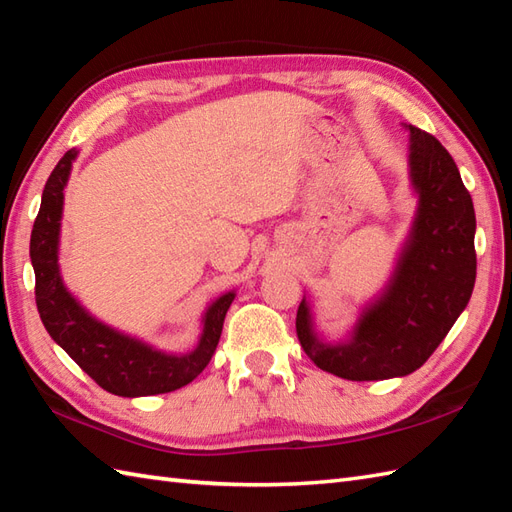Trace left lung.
Returning <instances> with one entry per match:
<instances>
[{
    "mask_svg": "<svg viewBox=\"0 0 512 512\" xmlns=\"http://www.w3.org/2000/svg\"><path fill=\"white\" fill-rule=\"evenodd\" d=\"M410 176L419 211L395 277L368 307L351 340L327 344L312 329L305 299L296 336L310 360L351 382L410 375L465 310L475 285V211L456 161L434 135L410 126Z\"/></svg>",
    "mask_w": 512,
    "mask_h": 512,
    "instance_id": "obj_1",
    "label": "left lung"
}]
</instances>
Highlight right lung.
<instances>
[{
	"instance_id": "1",
	"label": "right lung",
	"mask_w": 512,
	"mask_h": 512,
	"mask_svg": "<svg viewBox=\"0 0 512 512\" xmlns=\"http://www.w3.org/2000/svg\"><path fill=\"white\" fill-rule=\"evenodd\" d=\"M76 150H67L47 178L39 216L30 237V259L34 266V299L37 310L56 344L67 351L95 384L120 397H148L172 392L196 379L211 355L216 353L222 323L235 294L220 296L205 314V329L198 347L185 355H168L148 344L128 338L91 318L76 303L58 272V231H61L63 189L69 178Z\"/></svg>"
}]
</instances>
